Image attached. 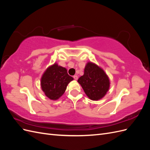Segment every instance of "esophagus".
Wrapping results in <instances>:
<instances>
[{"instance_id":"34e87169","label":"esophagus","mask_w":150,"mask_h":150,"mask_svg":"<svg viewBox=\"0 0 150 150\" xmlns=\"http://www.w3.org/2000/svg\"><path fill=\"white\" fill-rule=\"evenodd\" d=\"M73 78H74V79H75V80H77L78 79V76H76V75H74V76H73Z\"/></svg>"}]
</instances>
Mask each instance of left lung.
<instances>
[{
  "instance_id": "8db88e82",
  "label": "left lung",
  "mask_w": 150,
  "mask_h": 150,
  "mask_svg": "<svg viewBox=\"0 0 150 150\" xmlns=\"http://www.w3.org/2000/svg\"><path fill=\"white\" fill-rule=\"evenodd\" d=\"M87 96L93 101L101 99L110 88V79L105 72L94 63L89 62L84 68V75L78 79Z\"/></svg>"
}]
</instances>
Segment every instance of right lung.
Masks as SVG:
<instances>
[{
	"label": "right lung",
	"instance_id": "obj_1",
	"mask_svg": "<svg viewBox=\"0 0 150 150\" xmlns=\"http://www.w3.org/2000/svg\"><path fill=\"white\" fill-rule=\"evenodd\" d=\"M72 80L73 78L67 74L65 67L54 63L44 72L40 80V86L48 98L57 100L64 93L67 84Z\"/></svg>",
	"mask_w": 150,
	"mask_h": 150
}]
</instances>
